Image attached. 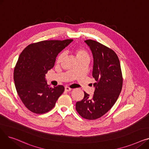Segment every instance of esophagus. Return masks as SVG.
<instances>
[{
	"label": "esophagus",
	"mask_w": 149,
	"mask_h": 149,
	"mask_svg": "<svg viewBox=\"0 0 149 149\" xmlns=\"http://www.w3.org/2000/svg\"><path fill=\"white\" fill-rule=\"evenodd\" d=\"M65 91H67V92H69V91H70L72 90V89H70V88H69V87H68V86H66V87L65 88Z\"/></svg>",
	"instance_id": "34e87169"
}]
</instances>
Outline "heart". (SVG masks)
Masks as SVG:
<instances>
[{
  "label": "heart",
  "mask_w": 149,
  "mask_h": 149,
  "mask_svg": "<svg viewBox=\"0 0 149 149\" xmlns=\"http://www.w3.org/2000/svg\"><path fill=\"white\" fill-rule=\"evenodd\" d=\"M74 53L75 54L77 60H80V59H82V58H89V54L87 52V51L81 48L75 49ZM63 57H64V54L61 53L57 57V63H60L62 61L63 58Z\"/></svg>",
  "instance_id": "heart-1"
}]
</instances>
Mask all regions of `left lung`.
<instances>
[{"instance_id": "left-lung-1", "label": "left lung", "mask_w": 149, "mask_h": 149, "mask_svg": "<svg viewBox=\"0 0 149 149\" xmlns=\"http://www.w3.org/2000/svg\"><path fill=\"white\" fill-rule=\"evenodd\" d=\"M84 42L93 56L95 91L92 97L84 92L83 99L77 101L75 107L83 118L96 120L110 110L118 99L122 89V73L120 60L113 50L90 39Z\"/></svg>"}]
</instances>
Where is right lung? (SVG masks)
I'll return each mask as SVG.
<instances>
[{
	"label": "right lung",
	"mask_w": 149,
	"mask_h": 149,
	"mask_svg": "<svg viewBox=\"0 0 149 149\" xmlns=\"http://www.w3.org/2000/svg\"><path fill=\"white\" fill-rule=\"evenodd\" d=\"M72 41H41L28 45L20 54L14 80L20 100L30 111L37 114L49 112L64 92L62 85L50 87L45 76L54 67L58 54Z\"/></svg>",
	"instance_id": "add662e5"
}]
</instances>
